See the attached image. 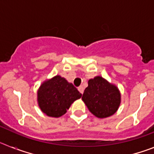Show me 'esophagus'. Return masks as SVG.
Instances as JSON below:
<instances>
[{"mask_svg": "<svg viewBox=\"0 0 154 154\" xmlns=\"http://www.w3.org/2000/svg\"><path fill=\"white\" fill-rule=\"evenodd\" d=\"M78 90L79 91L80 93H82V94L83 93V92H84V88H83V86H82V85H80V86L78 88Z\"/></svg>", "mask_w": 154, "mask_h": 154, "instance_id": "esophagus-1", "label": "esophagus"}]
</instances>
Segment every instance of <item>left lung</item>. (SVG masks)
<instances>
[{"instance_id": "1", "label": "left lung", "mask_w": 154, "mask_h": 154, "mask_svg": "<svg viewBox=\"0 0 154 154\" xmlns=\"http://www.w3.org/2000/svg\"><path fill=\"white\" fill-rule=\"evenodd\" d=\"M82 99L95 116L103 119L113 115L117 111L121 96L116 85L101 76H96L89 80Z\"/></svg>"}]
</instances>
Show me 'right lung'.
<instances>
[{
    "mask_svg": "<svg viewBox=\"0 0 154 154\" xmlns=\"http://www.w3.org/2000/svg\"><path fill=\"white\" fill-rule=\"evenodd\" d=\"M82 94L65 79L56 75L44 82L38 91V103L42 112L51 117H60Z\"/></svg>",
    "mask_w": 154,
    "mask_h": 154,
    "instance_id": "right-lung-1",
    "label": "right lung"
}]
</instances>
